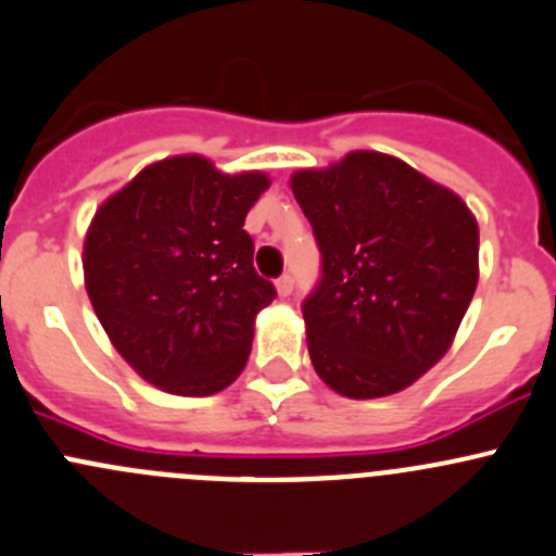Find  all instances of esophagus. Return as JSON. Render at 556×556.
<instances>
[{
    "mask_svg": "<svg viewBox=\"0 0 556 556\" xmlns=\"http://www.w3.org/2000/svg\"><path fill=\"white\" fill-rule=\"evenodd\" d=\"M277 293L282 295V299L293 293V277H290V274H285V277L277 279Z\"/></svg>",
    "mask_w": 556,
    "mask_h": 556,
    "instance_id": "esophagus-1",
    "label": "esophagus"
}]
</instances>
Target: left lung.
Segmentation results:
<instances>
[{
  "label": "left lung",
  "mask_w": 556,
  "mask_h": 556,
  "mask_svg": "<svg viewBox=\"0 0 556 556\" xmlns=\"http://www.w3.org/2000/svg\"><path fill=\"white\" fill-rule=\"evenodd\" d=\"M323 277L304 301L317 377L348 399L413 386L454 344L478 285V223L399 157L350 152L290 176Z\"/></svg>",
  "instance_id": "1"
}]
</instances>
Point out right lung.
<instances>
[{
  "mask_svg": "<svg viewBox=\"0 0 556 556\" xmlns=\"http://www.w3.org/2000/svg\"><path fill=\"white\" fill-rule=\"evenodd\" d=\"M263 170L223 174L201 154L147 165L91 217L84 285L108 339L176 396H212L244 371L255 317L277 299L252 266L247 212Z\"/></svg>",
  "mask_w": 556,
  "mask_h": 556,
  "instance_id": "right-lung-1",
  "label": "right lung"
}]
</instances>
